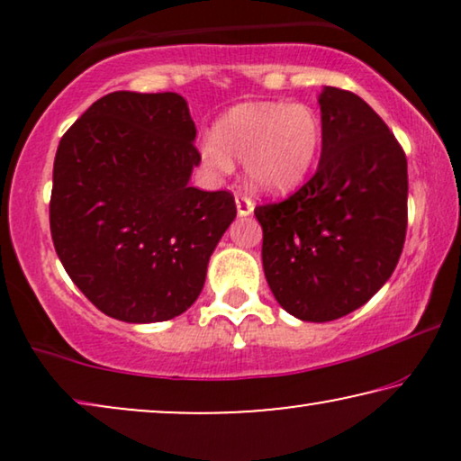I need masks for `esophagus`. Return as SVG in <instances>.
I'll return each mask as SVG.
<instances>
[{
	"mask_svg": "<svg viewBox=\"0 0 461 461\" xmlns=\"http://www.w3.org/2000/svg\"><path fill=\"white\" fill-rule=\"evenodd\" d=\"M235 203H237L239 216H249V213L254 212V201H251L248 194H237Z\"/></svg>",
	"mask_w": 461,
	"mask_h": 461,
	"instance_id": "esophagus-1",
	"label": "esophagus"
}]
</instances>
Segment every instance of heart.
Listing matches in <instances>:
<instances>
[{
	"label": "heart",
	"mask_w": 461,
	"mask_h": 461,
	"mask_svg": "<svg viewBox=\"0 0 461 461\" xmlns=\"http://www.w3.org/2000/svg\"><path fill=\"white\" fill-rule=\"evenodd\" d=\"M323 142V123L302 103H245L218 119L216 131L199 140L201 163L213 176L229 174L232 157L243 159L249 185L287 193L306 180Z\"/></svg>",
	"instance_id": "obj_1"
}]
</instances>
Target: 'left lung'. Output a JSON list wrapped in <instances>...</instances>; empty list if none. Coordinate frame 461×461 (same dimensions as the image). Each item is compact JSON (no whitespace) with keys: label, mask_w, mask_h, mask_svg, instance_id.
Masks as SVG:
<instances>
[{"label":"left lung","mask_w":461,"mask_h":461,"mask_svg":"<svg viewBox=\"0 0 461 461\" xmlns=\"http://www.w3.org/2000/svg\"><path fill=\"white\" fill-rule=\"evenodd\" d=\"M317 172L279 203L258 205L268 287L289 314L325 323L357 311L399 262L407 232V157L357 94L323 87Z\"/></svg>","instance_id":"1"}]
</instances>
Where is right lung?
<instances>
[{
  "label": "right lung",
  "mask_w": 461,
  "mask_h": 461,
  "mask_svg": "<svg viewBox=\"0 0 461 461\" xmlns=\"http://www.w3.org/2000/svg\"><path fill=\"white\" fill-rule=\"evenodd\" d=\"M180 94L113 92L60 138L50 230L67 275L98 311L159 323L193 306L237 216L229 191L188 185L201 155Z\"/></svg>",
  "instance_id": "right-lung-1"
}]
</instances>
